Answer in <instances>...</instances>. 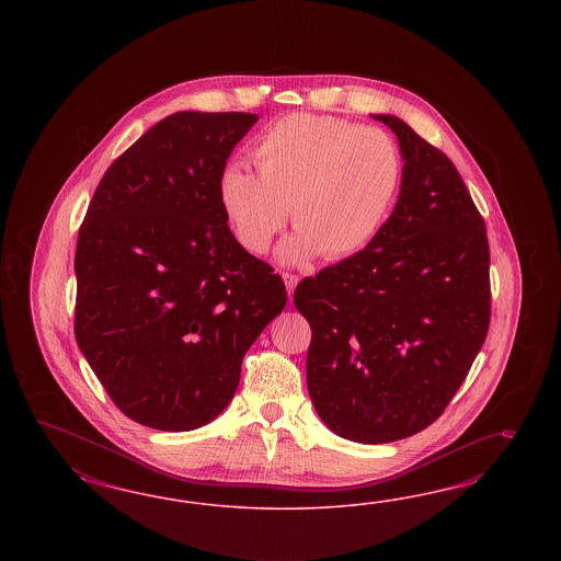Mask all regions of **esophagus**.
<instances>
[{
  "label": "esophagus",
  "instance_id": "34e87169",
  "mask_svg": "<svg viewBox=\"0 0 561 561\" xmlns=\"http://www.w3.org/2000/svg\"><path fill=\"white\" fill-rule=\"evenodd\" d=\"M282 277H284V284H286V289H288V296L289 298H291V294H294V288L298 286V277H296L294 273H284Z\"/></svg>",
  "mask_w": 561,
  "mask_h": 561
}]
</instances>
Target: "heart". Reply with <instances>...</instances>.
I'll use <instances>...</instances> for the list:
<instances>
[{
	"label": "heart",
	"mask_w": 561,
	"mask_h": 561,
	"mask_svg": "<svg viewBox=\"0 0 561 561\" xmlns=\"http://www.w3.org/2000/svg\"><path fill=\"white\" fill-rule=\"evenodd\" d=\"M255 169L230 160L218 179L224 216L238 244L263 255L291 214L298 230L282 244L286 263L323 253L356 255L389 218L403 179L397 141L378 127L294 113L265 129Z\"/></svg>",
	"instance_id": "b5f03b06"
}]
</instances>
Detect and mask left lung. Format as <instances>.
Wrapping results in <instances>:
<instances>
[{
	"instance_id": "obj_1",
	"label": "left lung",
	"mask_w": 561,
	"mask_h": 561,
	"mask_svg": "<svg viewBox=\"0 0 561 561\" xmlns=\"http://www.w3.org/2000/svg\"><path fill=\"white\" fill-rule=\"evenodd\" d=\"M397 204L370 244L306 277L294 305L312 329L306 382L345 440H403L440 417L490 329L485 224L455 164L394 115Z\"/></svg>"
}]
</instances>
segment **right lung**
<instances>
[{"instance_id":"add662e5","label":"right lung","mask_w":561,"mask_h":561,"mask_svg":"<svg viewBox=\"0 0 561 561\" xmlns=\"http://www.w3.org/2000/svg\"><path fill=\"white\" fill-rule=\"evenodd\" d=\"M251 113L181 111L104 172L76 247V340L134 422L188 432L232 401L288 294L230 232L218 179Z\"/></svg>"}]
</instances>
